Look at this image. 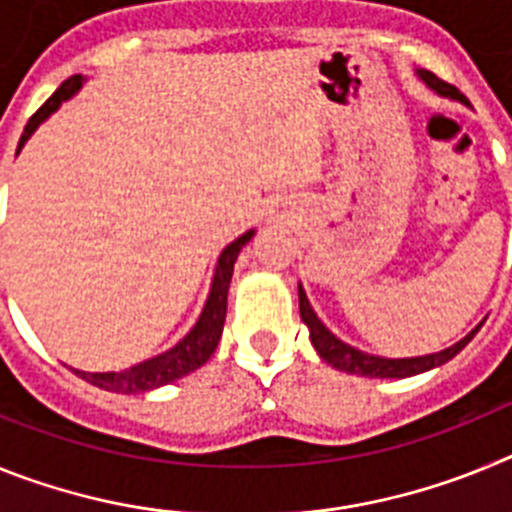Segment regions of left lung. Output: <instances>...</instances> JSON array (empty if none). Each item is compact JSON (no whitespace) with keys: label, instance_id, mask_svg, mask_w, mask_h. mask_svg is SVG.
I'll use <instances>...</instances> for the list:
<instances>
[{"label":"left lung","instance_id":"8db88e82","mask_svg":"<svg viewBox=\"0 0 512 512\" xmlns=\"http://www.w3.org/2000/svg\"><path fill=\"white\" fill-rule=\"evenodd\" d=\"M420 79H423L428 87L436 89L438 94H446V97H454V99L461 97L459 89L451 87V84H446L443 79H438V76L431 74V71H420ZM297 292H300V318L305 320V325L310 328L312 346L318 348V354L323 356L328 364H333L336 369H341V372L361 374V377L402 379V377H413V374H420V372H428V369H433V366H441V364H446L449 359H454L461 348L472 341L474 333L482 328V323H479L477 328L469 333V336H464L459 343H454V346L446 348V351H438V354L415 356V359H382V356L364 354V351H359V348L348 346V343H343L341 338L333 336V333H330V330L320 323V318L315 315V310L310 307V302H307L302 284L297 287Z\"/></svg>","mask_w":512,"mask_h":512}]
</instances>
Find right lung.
<instances>
[{
    "instance_id": "add662e5",
    "label": "right lung",
    "mask_w": 512,
    "mask_h": 512,
    "mask_svg": "<svg viewBox=\"0 0 512 512\" xmlns=\"http://www.w3.org/2000/svg\"><path fill=\"white\" fill-rule=\"evenodd\" d=\"M81 87V76H71L51 94V97L45 99L43 107L35 112L30 120H27L25 130H22V138H20V151L25 146V140L33 135V130L38 128L40 122L45 117L56 112L61 107V102L71 97V94L79 92ZM253 230L243 233L241 238H235L230 246H225V251L220 253V259H217V269H215V279H212V289H210V297L205 302V310H202L200 320L189 330L187 336L182 341L176 343L171 351L161 356H153V359L143 361V364H135L125 372H104V374H89V372H79L81 379H87L89 384L94 387H102V390H110V392H122V395H135V392H148V390H156L161 384H169L179 377H187L189 372L194 369H200L212 354H215L217 341L223 336V325H225V315H228V287H230V277H233V266L235 259H238V253L241 248L251 241Z\"/></svg>"
}]
</instances>
